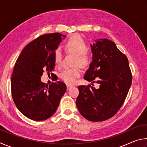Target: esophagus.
<instances>
[{
    "instance_id": "1",
    "label": "esophagus",
    "mask_w": 147,
    "mask_h": 147,
    "mask_svg": "<svg viewBox=\"0 0 147 147\" xmlns=\"http://www.w3.org/2000/svg\"><path fill=\"white\" fill-rule=\"evenodd\" d=\"M72 88H73V86L69 85V84H67V90H69V89H71Z\"/></svg>"
}]
</instances>
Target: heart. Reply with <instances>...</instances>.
I'll return each instance as SVG.
<instances>
[{"instance_id":"obj_1","label":"heart","mask_w":147,"mask_h":147,"mask_svg":"<svg viewBox=\"0 0 147 147\" xmlns=\"http://www.w3.org/2000/svg\"><path fill=\"white\" fill-rule=\"evenodd\" d=\"M65 49L69 53L76 56L75 65L79 64L84 68L88 67L90 65L93 57L89 53H87L88 49L85 41L80 36H73L69 38L65 44ZM54 59L56 65H60L62 60V53L59 49H56L54 52ZM81 69L79 66L72 69L64 70L60 74L61 78L66 83L72 84L75 82L76 79L80 76Z\"/></svg>"}]
</instances>
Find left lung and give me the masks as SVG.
Masks as SVG:
<instances>
[{"label":"left lung","mask_w":147,"mask_h":147,"mask_svg":"<svg viewBox=\"0 0 147 147\" xmlns=\"http://www.w3.org/2000/svg\"><path fill=\"white\" fill-rule=\"evenodd\" d=\"M93 59L84 78L98 88L78 86L76 106L88 121L98 122L112 117L123 106L132 81L127 57L115 43L100 39L91 44Z\"/></svg>","instance_id":"1"}]
</instances>
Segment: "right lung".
<instances>
[{
  "label": "right lung",
  "instance_id": "1",
  "mask_svg": "<svg viewBox=\"0 0 147 147\" xmlns=\"http://www.w3.org/2000/svg\"><path fill=\"white\" fill-rule=\"evenodd\" d=\"M65 36L45 34L28 43L14 65L11 78V95L20 112L34 121L46 120L56 112L66 85L62 82L49 86L41 81L45 70L53 71L54 52Z\"/></svg>",
  "mask_w": 147,
  "mask_h": 147
}]
</instances>
